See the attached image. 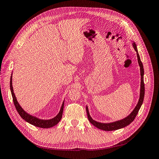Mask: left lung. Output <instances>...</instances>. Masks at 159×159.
Listing matches in <instances>:
<instances>
[{"instance_id": "8db88e82", "label": "left lung", "mask_w": 159, "mask_h": 159, "mask_svg": "<svg viewBox=\"0 0 159 159\" xmlns=\"http://www.w3.org/2000/svg\"><path fill=\"white\" fill-rule=\"evenodd\" d=\"M133 48L137 52V60H138V63L139 66H140V71H141V89H140V95H139V99L138 101V103L137 105L134 107V109L133 110V111L130 113L127 117H125L123 119L119 120V121L112 122V123H99L95 121L90 116V114L89 112V109L88 106H86V111H87L88 114V118L89 119V122L96 127L97 128L103 130V131H115V130H117L119 129H122L123 127H125L126 126L129 125L133 121L134 118L136 117L137 115L139 112V109H140L141 105L143 102L144 99V96H145V84H144V69H143V65L141 61L140 56L138 53L137 45L134 42L132 43Z\"/></svg>"}]
</instances>
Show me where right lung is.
I'll return each instance as SVG.
<instances>
[{
    "instance_id": "right-lung-1",
    "label": "right lung",
    "mask_w": 159,
    "mask_h": 159,
    "mask_svg": "<svg viewBox=\"0 0 159 159\" xmlns=\"http://www.w3.org/2000/svg\"><path fill=\"white\" fill-rule=\"evenodd\" d=\"M12 73L11 76V81H10V88L11 91V94L12 96V99H13V102L14 104V106H15L18 113L20 115V116L25 121L28 123H29L30 124L32 125H34L38 127H40V128H50L55 126L56 125H57L60 122L62 117V114H63V110H64V101L62 103L61 107L60 108V111L56 117L54 118H52L51 119H41L38 118L35 116H32V115L28 114L27 112H26L25 110H24L22 107L20 105V104L18 103V101L16 99V98L15 95H14V90H13V87H12Z\"/></svg>"
}]
</instances>
